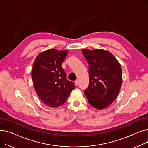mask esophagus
<instances>
[{
  "instance_id": "1",
  "label": "esophagus",
  "mask_w": 148,
  "mask_h": 148,
  "mask_svg": "<svg viewBox=\"0 0 148 148\" xmlns=\"http://www.w3.org/2000/svg\"><path fill=\"white\" fill-rule=\"evenodd\" d=\"M75 84L76 85V86H78V85H79V81L78 80L75 81Z\"/></svg>"
}]
</instances>
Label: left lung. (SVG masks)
Here are the masks:
<instances>
[{"label":"left lung","instance_id":"obj_1","mask_svg":"<svg viewBox=\"0 0 148 148\" xmlns=\"http://www.w3.org/2000/svg\"><path fill=\"white\" fill-rule=\"evenodd\" d=\"M82 51L89 64V83L84 94L92 107L104 109L114 101L121 89V65L108 51L83 49Z\"/></svg>","mask_w":148,"mask_h":148}]
</instances>
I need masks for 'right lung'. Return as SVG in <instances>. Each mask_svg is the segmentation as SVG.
Returning <instances> with one entry per match:
<instances>
[{
  "label": "right lung",
  "instance_id": "1",
  "mask_svg": "<svg viewBox=\"0 0 148 148\" xmlns=\"http://www.w3.org/2000/svg\"><path fill=\"white\" fill-rule=\"evenodd\" d=\"M68 50L49 49L36 58L32 69V79L38 97L51 107L62 106L75 86L67 80L62 64Z\"/></svg>",
  "mask_w": 148,
  "mask_h": 148
}]
</instances>
